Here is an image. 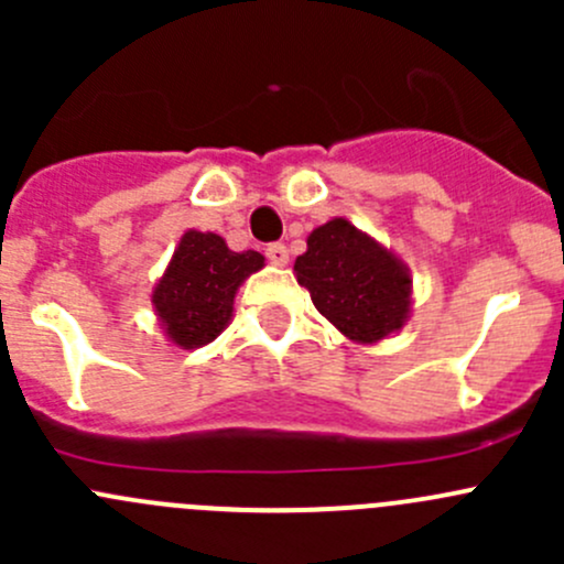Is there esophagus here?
I'll use <instances>...</instances> for the list:
<instances>
[{"mask_svg":"<svg viewBox=\"0 0 564 564\" xmlns=\"http://www.w3.org/2000/svg\"><path fill=\"white\" fill-rule=\"evenodd\" d=\"M264 253H267V259H270V264H275V267L289 264V250L283 242H272V246H267Z\"/></svg>","mask_w":564,"mask_h":564,"instance_id":"obj_1","label":"esophagus"}]
</instances>
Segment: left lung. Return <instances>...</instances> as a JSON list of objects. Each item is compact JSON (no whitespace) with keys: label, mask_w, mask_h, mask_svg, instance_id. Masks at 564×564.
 I'll use <instances>...</instances> for the list:
<instances>
[{"label":"left lung","mask_w":564,"mask_h":564,"mask_svg":"<svg viewBox=\"0 0 564 564\" xmlns=\"http://www.w3.org/2000/svg\"><path fill=\"white\" fill-rule=\"evenodd\" d=\"M294 272L318 314L360 344L390 335L409 314L412 281L401 261L344 218L314 229Z\"/></svg>","instance_id":"left-lung-1"}]
</instances>
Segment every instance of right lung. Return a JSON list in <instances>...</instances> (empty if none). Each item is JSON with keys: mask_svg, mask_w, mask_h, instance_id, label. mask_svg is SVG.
Returning a JSON list of instances; mask_svg holds the SVG:
<instances>
[{"mask_svg": "<svg viewBox=\"0 0 564 564\" xmlns=\"http://www.w3.org/2000/svg\"><path fill=\"white\" fill-rule=\"evenodd\" d=\"M264 256L256 250L235 253L218 235L187 231L166 275L152 292L158 316L174 344L185 349L209 344L231 318L237 286L261 270Z\"/></svg>", "mask_w": 564, "mask_h": 564, "instance_id": "right-lung-1", "label": "right lung"}]
</instances>
